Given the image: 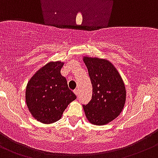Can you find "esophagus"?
<instances>
[{"mask_svg":"<svg viewBox=\"0 0 158 158\" xmlns=\"http://www.w3.org/2000/svg\"><path fill=\"white\" fill-rule=\"evenodd\" d=\"M73 92L75 93V94H76L77 96L79 95V89H78V88H76V89H75L74 91H73Z\"/></svg>","mask_w":158,"mask_h":158,"instance_id":"1","label":"esophagus"}]
</instances>
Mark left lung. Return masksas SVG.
<instances>
[{
  "mask_svg": "<svg viewBox=\"0 0 158 158\" xmlns=\"http://www.w3.org/2000/svg\"><path fill=\"white\" fill-rule=\"evenodd\" d=\"M91 85L92 97L83 105L87 118L93 125L102 126L115 119L126 102V88L115 67L109 60L84 57Z\"/></svg>",
  "mask_w": 158,
  "mask_h": 158,
  "instance_id": "left-lung-1",
  "label": "left lung"
}]
</instances>
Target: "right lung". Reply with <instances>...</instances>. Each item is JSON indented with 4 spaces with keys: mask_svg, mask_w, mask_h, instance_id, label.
Returning a JSON list of instances; mask_svg holds the SVG:
<instances>
[{
    "mask_svg": "<svg viewBox=\"0 0 158 158\" xmlns=\"http://www.w3.org/2000/svg\"><path fill=\"white\" fill-rule=\"evenodd\" d=\"M64 63L50 62L38 70L26 87L25 100L30 113L43 123L61 118L70 102L77 98L60 73Z\"/></svg>",
    "mask_w": 158,
    "mask_h": 158,
    "instance_id": "add662e5",
    "label": "right lung"
}]
</instances>
